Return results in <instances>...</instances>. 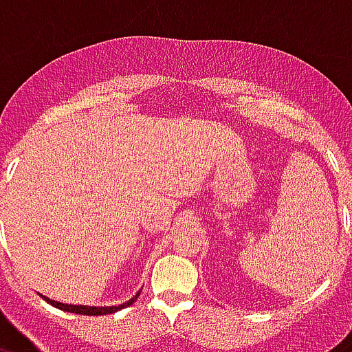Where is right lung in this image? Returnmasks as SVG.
Wrapping results in <instances>:
<instances>
[{
	"instance_id": "right-lung-1",
	"label": "right lung",
	"mask_w": 352,
	"mask_h": 352,
	"mask_svg": "<svg viewBox=\"0 0 352 352\" xmlns=\"http://www.w3.org/2000/svg\"><path fill=\"white\" fill-rule=\"evenodd\" d=\"M41 296H43V295H41ZM138 296H140V293H138L136 296H132L129 302H123L121 306H110V308H96V306H70V304H61V302L50 300V298H46V296H43V298L46 302H50L54 308L63 309V311H70V314L108 315V314H116V311H119V309H123V308H126V306H130V304H134V300H138Z\"/></svg>"
}]
</instances>
